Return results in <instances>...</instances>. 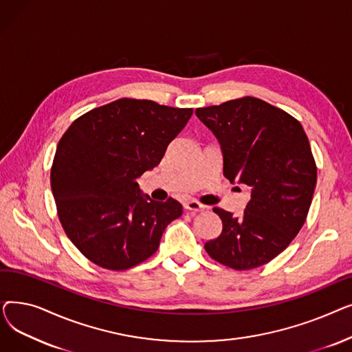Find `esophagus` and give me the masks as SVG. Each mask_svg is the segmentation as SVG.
I'll list each match as a JSON object with an SVG mask.
<instances>
[{"label":"esophagus","instance_id":"34e87169","mask_svg":"<svg viewBox=\"0 0 352 352\" xmlns=\"http://www.w3.org/2000/svg\"><path fill=\"white\" fill-rule=\"evenodd\" d=\"M184 208H186L187 211H191V212H199V211H204L207 207L199 204V202L195 199H188L184 202Z\"/></svg>","mask_w":352,"mask_h":352}]
</instances>
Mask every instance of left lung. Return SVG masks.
<instances>
[{
	"instance_id": "1",
	"label": "left lung",
	"mask_w": 352,
	"mask_h": 352,
	"mask_svg": "<svg viewBox=\"0 0 352 352\" xmlns=\"http://www.w3.org/2000/svg\"><path fill=\"white\" fill-rule=\"evenodd\" d=\"M195 116L221 145L223 171L244 184V214L214 208L219 236L206 243L211 258L244 271L281 254L302 228L317 184V166L300 121L263 100L244 97L197 108Z\"/></svg>"
}]
</instances>
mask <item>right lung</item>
<instances>
[{"label": "right lung", "instance_id": "add662e5", "mask_svg": "<svg viewBox=\"0 0 352 352\" xmlns=\"http://www.w3.org/2000/svg\"><path fill=\"white\" fill-rule=\"evenodd\" d=\"M191 116L192 108L121 98L69 125L55 151L51 188L65 234L89 261L122 271L158 250L182 206L151 199L137 178L160 164Z\"/></svg>", "mask_w": 352, "mask_h": 352}]
</instances>
